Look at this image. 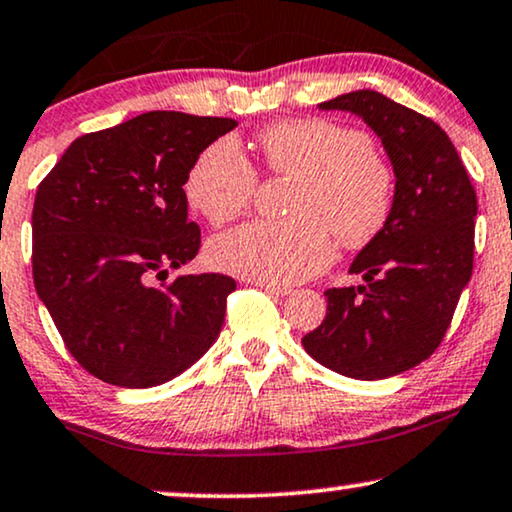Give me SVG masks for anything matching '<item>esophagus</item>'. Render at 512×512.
Listing matches in <instances>:
<instances>
[{
	"label": "esophagus",
	"instance_id": "34e87169",
	"mask_svg": "<svg viewBox=\"0 0 512 512\" xmlns=\"http://www.w3.org/2000/svg\"><path fill=\"white\" fill-rule=\"evenodd\" d=\"M256 284L263 291H268V294H272V296H289L291 294V289L289 287H282V284H270V282H256Z\"/></svg>",
	"mask_w": 512,
	"mask_h": 512
}]
</instances>
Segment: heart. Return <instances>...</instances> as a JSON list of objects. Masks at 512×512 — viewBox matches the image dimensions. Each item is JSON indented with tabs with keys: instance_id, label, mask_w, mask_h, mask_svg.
<instances>
[{
	"instance_id": "heart-1",
	"label": "heart",
	"mask_w": 512,
	"mask_h": 512,
	"mask_svg": "<svg viewBox=\"0 0 512 512\" xmlns=\"http://www.w3.org/2000/svg\"><path fill=\"white\" fill-rule=\"evenodd\" d=\"M265 164L275 174L298 176L287 221H256L218 235L209 261L247 280L294 284L327 268L336 237L360 249L386 228L393 211V171L371 150L362 131L289 119L258 136ZM258 171L235 138H218L199 152L185 176L190 207L211 225L240 218L251 204Z\"/></svg>"
}]
</instances>
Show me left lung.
I'll list each match as a JSON object with an SVG mask.
<instances>
[{"instance_id": "1", "label": "left lung", "mask_w": 512, "mask_h": 512, "mask_svg": "<svg viewBox=\"0 0 512 512\" xmlns=\"http://www.w3.org/2000/svg\"><path fill=\"white\" fill-rule=\"evenodd\" d=\"M353 112L381 138L395 174L393 211L350 265L360 287L327 289V317L303 336L336 374L376 381L435 353L473 275L477 197L454 143L433 119L371 89L320 103Z\"/></svg>"}]
</instances>
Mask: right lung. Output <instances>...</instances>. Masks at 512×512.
<instances>
[{
	"instance_id": "add662e5",
	"label": "right lung",
	"mask_w": 512,
	"mask_h": 512,
	"mask_svg": "<svg viewBox=\"0 0 512 512\" xmlns=\"http://www.w3.org/2000/svg\"><path fill=\"white\" fill-rule=\"evenodd\" d=\"M237 126L155 110L72 141L39 183L32 277L70 355L101 381L152 388L195 364L221 334L237 284L202 272L167 280L199 251L185 176Z\"/></svg>"
}]
</instances>
